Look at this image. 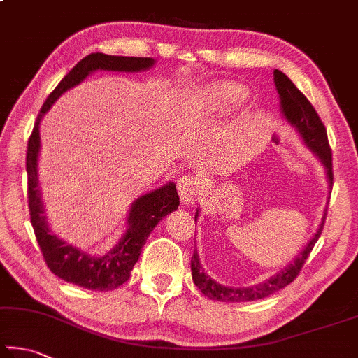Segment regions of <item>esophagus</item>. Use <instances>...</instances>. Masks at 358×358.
Instances as JSON below:
<instances>
[{
    "label": "esophagus",
    "mask_w": 358,
    "mask_h": 358,
    "mask_svg": "<svg viewBox=\"0 0 358 358\" xmlns=\"http://www.w3.org/2000/svg\"><path fill=\"white\" fill-rule=\"evenodd\" d=\"M178 191H180V199L183 205H192L194 200L197 199V194L200 191V183L197 178L194 177H183L178 180Z\"/></svg>",
    "instance_id": "34e87169"
}]
</instances>
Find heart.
I'll use <instances>...</instances> for the list:
<instances>
[{
  "label": "heart",
  "mask_w": 358,
  "mask_h": 358,
  "mask_svg": "<svg viewBox=\"0 0 358 358\" xmlns=\"http://www.w3.org/2000/svg\"><path fill=\"white\" fill-rule=\"evenodd\" d=\"M247 100V90L236 83H216L197 96V113L206 120L231 114Z\"/></svg>",
  "instance_id": "1"
}]
</instances>
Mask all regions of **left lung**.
I'll use <instances>...</instances> for the list:
<instances>
[{"mask_svg": "<svg viewBox=\"0 0 358 358\" xmlns=\"http://www.w3.org/2000/svg\"><path fill=\"white\" fill-rule=\"evenodd\" d=\"M274 83L275 89L280 96V109L291 127L297 129V133L301 134L303 144L310 148V152L321 161V164L326 169L329 187L332 189L334 185V172H332V150L329 147L326 127L322 125L320 115L315 111V108L311 106V103L307 100L301 90H299L294 83L283 73L280 70L274 71ZM199 217V210L196 213V220ZM324 220H326V213H324L320 229L316 230L313 238L310 239L308 244L303 247V250L299 253L296 259L289 263L287 268L277 272L275 275H272L268 280H264L253 287H224L214 282L213 278L206 274L205 269L201 268L199 253L194 250V255L191 258V271H192V280L196 283V287L203 292L206 297L213 299V301L220 302H250L258 301V299H264L274 292L280 291L282 288L289 285L297 277L299 271L302 269L305 259L308 258L310 252L313 250V245L316 244L317 238H320L322 231Z\"/></svg>", "mask_w": 358, "mask_h": 358, "instance_id": "1", "label": "left lung"}]
</instances>
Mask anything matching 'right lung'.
<instances>
[{
  "instance_id": "add662e5",
  "label": "right lung",
  "mask_w": 358,
  "mask_h": 358,
  "mask_svg": "<svg viewBox=\"0 0 358 358\" xmlns=\"http://www.w3.org/2000/svg\"><path fill=\"white\" fill-rule=\"evenodd\" d=\"M153 66L155 59L152 57L90 53L62 78V81L45 100L28 141L26 172H28V203L32 229H34L37 243L41 245L42 255L50 271L62 280L78 285V287L94 291H113L125 283L136 262L139 259L147 238L150 236V233L162 217L177 210L180 197L175 183L171 181V183H166L158 189L136 199L129 208L125 235L105 255H90V253L66 243L50 229L47 216H45L41 186H38L37 161L38 152H41V131H38L41 120L64 92L78 86L96 70L144 71Z\"/></svg>"
}]
</instances>
